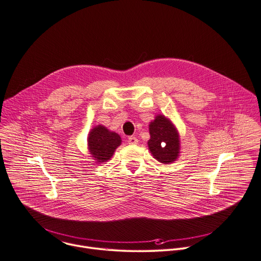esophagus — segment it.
Instances as JSON below:
<instances>
[{
	"label": "esophagus",
	"instance_id": "34e87169",
	"mask_svg": "<svg viewBox=\"0 0 261 261\" xmlns=\"http://www.w3.org/2000/svg\"><path fill=\"white\" fill-rule=\"evenodd\" d=\"M128 143L132 144V145H136L138 143V139L136 137H134V136H131V137L128 138Z\"/></svg>",
	"mask_w": 261,
	"mask_h": 261
}]
</instances>
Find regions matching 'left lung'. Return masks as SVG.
I'll use <instances>...</instances> for the list:
<instances>
[{"label":"left lung","instance_id":"obj_1","mask_svg":"<svg viewBox=\"0 0 261 261\" xmlns=\"http://www.w3.org/2000/svg\"><path fill=\"white\" fill-rule=\"evenodd\" d=\"M150 139L147 141L152 156L160 163L172 164L180 155V135L173 122L165 115H156L149 123Z\"/></svg>","mask_w":261,"mask_h":261}]
</instances>
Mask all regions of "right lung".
<instances>
[{
    "mask_svg": "<svg viewBox=\"0 0 261 261\" xmlns=\"http://www.w3.org/2000/svg\"><path fill=\"white\" fill-rule=\"evenodd\" d=\"M120 135L109 130L103 125L93 127L87 137V148L94 163L105 164L114 155L116 149L121 145Z\"/></svg>",
    "mask_w": 261,
    "mask_h": 261,
    "instance_id": "1",
    "label": "right lung"
}]
</instances>
